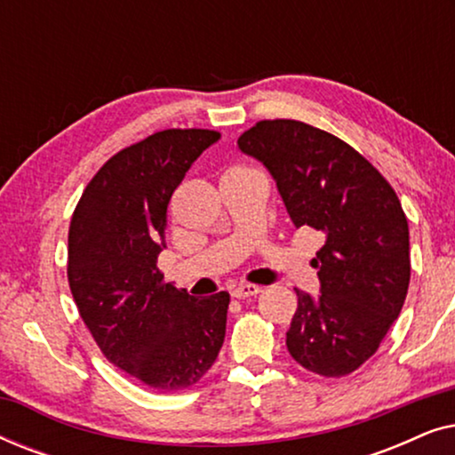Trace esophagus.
<instances>
[{"instance_id":"34e87169","label":"esophagus","mask_w":455,"mask_h":455,"mask_svg":"<svg viewBox=\"0 0 455 455\" xmlns=\"http://www.w3.org/2000/svg\"><path fill=\"white\" fill-rule=\"evenodd\" d=\"M263 288H259V285H252V283H240L235 285L232 290V296L238 298V300H244V298H251V296H259Z\"/></svg>"}]
</instances>
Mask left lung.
<instances>
[{
  "instance_id": "1",
  "label": "left lung",
  "mask_w": 455,
  "mask_h": 455,
  "mask_svg": "<svg viewBox=\"0 0 455 455\" xmlns=\"http://www.w3.org/2000/svg\"><path fill=\"white\" fill-rule=\"evenodd\" d=\"M238 148L271 173L294 226L325 238L313 259L319 296L296 290L290 356L316 375H350L377 352L408 294L410 234L400 198L358 151L304 122H259Z\"/></svg>"
}]
</instances>
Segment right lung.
Segmentation results:
<instances>
[{
  "label": "right lung",
  "instance_id": "1",
  "mask_svg": "<svg viewBox=\"0 0 455 455\" xmlns=\"http://www.w3.org/2000/svg\"><path fill=\"white\" fill-rule=\"evenodd\" d=\"M220 139L213 130H164L124 148L72 215L68 282L78 313L109 363L159 391L195 385L226 338L228 291L196 300L157 269L173 190Z\"/></svg>",
  "mask_w": 455,
  "mask_h": 455
}]
</instances>
